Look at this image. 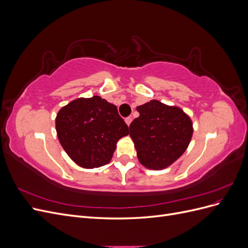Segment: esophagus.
<instances>
[{
    "mask_svg": "<svg viewBox=\"0 0 248 248\" xmlns=\"http://www.w3.org/2000/svg\"><path fill=\"white\" fill-rule=\"evenodd\" d=\"M131 121H132V118L131 117H127L126 119H125V122H126V124L127 125H130V123H131Z\"/></svg>",
    "mask_w": 248,
    "mask_h": 248,
    "instance_id": "1",
    "label": "esophagus"
}]
</instances>
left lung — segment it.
<instances>
[{"label":"left lung","mask_w":248,"mask_h":248,"mask_svg":"<svg viewBox=\"0 0 248 248\" xmlns=\"http://www.w3.org/2000/svg\"><path fill=\"white\" fill-rule=\"evenodd\" d=\"M140 117L131 122L130 138L142 166L166 169L188 147L192 137L190 118L179 108L151 100L137 108Z\"/></svg>","instance_id":"8db88e82"}]
</instances>
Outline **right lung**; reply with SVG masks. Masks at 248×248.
Returning a JSON list of instances; mask_svg holds the SVG:
<instances>
[{
    "label": "right lung",
    "mask_w": 248,
    "mask_h": 248,
    "mask_svg": "<svg viewBox=\"0 0 248 248\" xmlns=\"http://www.w3.org/2000/svg\"><path fill=\"white\" fill-rule=\"evenodd\" d=\"M56 129L70 158L85 169L106 166L128 126L117 107L99 96L78 98L59 110Z\"/></svg>",
    "instance_id": "right-lung-1"
}]
</instances>
